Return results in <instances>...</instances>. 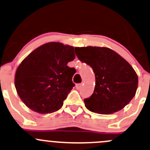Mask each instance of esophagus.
<instances>
[{"mask_svg": "<svg viewBox=\"0 0 150 150\" xmlns=\"http://www.w3.org/2000/svg\"><path fill=\"white\" fill-rule=\"evenodd\" d=\"M81 86H82V83H78V84H76L75 87H76V89L80 90V88H81Z\"/></svg>", "mask_w": 150, "mask_h": 150, "instance_id": "obj_1", "label": "esophagus"}]
</instances>
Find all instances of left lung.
<instances>
[{
    "instance_id": "left-lung-1",
    "label": "left lung",
    "mask_w": 150,
    "mask_h": 150,
    "mask_svg": "<svg viewBox=\"0 0 150 150\" xmlns=\"http://www.w3.org/2000/svg\"><path fill=\"white\" fill-rule=\"evenodd\" d=\"M78 59L93 70V93L84 99L89 111L100 114L119 111L132 100L138 87V77L122 57L107 47H75Z\"/></svg>"
}]
</instances>
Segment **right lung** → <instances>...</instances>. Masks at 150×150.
Segmentation results:
<instances>
[{
  "label": "right lung",
  "instance_id": "right-lung-1",
  "mask_svg": "<svg viewBox=\"0 0 150 150\" xmlns=\"http://www.w3.org/2000/svg\"><path fill=\"white\" fill-rule=\"evenodd\" d=\"M75 58L74 47L59 42L45 44L30 53L15 75L16 89L25 105L39 113L60 109L75 86V69L67 66Z\"/></svg>",
  "mask_w": 150,
  "mask_h": 150
}]
</instances>
